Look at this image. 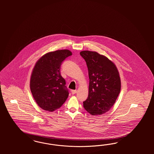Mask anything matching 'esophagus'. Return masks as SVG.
Listing matches in <instances>:
<instances>
[{
  "label": "esophagus",
  "instance_id": "obj_1",
  "mask_svg": "<svg viewBox=\"0 0 154 154\" xmlns=\"http://www.w3.org/2000/svg\"><path fill=\"white\" fill-rule=\"evenodd\" d=\"M71 93L72 94H75L77 93V90H72V91H71Z\"/></svg>",
  "mask_w": 154,
  "mask_h": 154
}]
</instances>
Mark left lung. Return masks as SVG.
I'll return each mask as SVG.
<instances>
[{"instance_id":"obj_1","label":"left lung","mask_w":154,"mask_h":154,"mask_svg":"<svg viewBox=\"0 0 154 154\" xmlns=\"http://www.w3.org/2000/svg\"><path fill=\"white\" fill-rule=\"evenodd\" d=\"M86 63L89 77V95L84 107L92 115L108 111L116 100L121 90V79L115 64L98 52H80Z\"/></svg>"}]
</instances>
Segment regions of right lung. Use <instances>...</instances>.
<instances>
[{
  "label": "right lung",
  "mask_w": 154,
  "mask_h": 154,
  "mask_svg": "<svg viewBox=\"0 0 154 154\" xmlns=\"http://www.w3.org/2000/svg\"><path fill=\"white\" fill-rule=\"evenodd\" d=\"M72 55L68 50L50 52L35 63L30 77V88L35 101L43 109L54 111L68 97L65 79L61 75L60 66Z\"/></svg>",
  "instance_id": "add662e5"
}]
</instances>
